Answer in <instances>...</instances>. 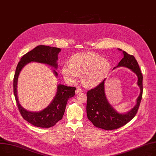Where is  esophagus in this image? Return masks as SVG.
I'll return each instance as SVG.
<instances>
[{
	"mask_svg": "<svg viewBox=\"0 0 156 156\" xmlns=\"http://www.w3.org/2000/svg\"><path fill=\"white\" fill-rule=\"evenodd\" d=\"M82 89H81L80 88H77L76 90V94H78V93H80L82 92Z\"/></svg>",
	"mask_w": 156,
	"mask_h": 156,
	"instance_id": "1",
	"label": "esophagus"
}]
</instances>
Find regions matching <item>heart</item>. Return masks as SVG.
<instances>
[{
	"label": "heart",
	"instance_id": "1",
	"mask_svg": "<svg viewBox=\"0 0 156 156\" xmlns=\"http://www.w3.org/2000/svg\"><path fill=\"white\" fill-rule=\"evenodd\" d=\"M110 64L104 57L93 53H78L73 56L70 63L62 67L64 78L75 82L79 75L86 87H94L101 83L108 74Z\"/></svg>",
	"mask_w": 156,
	"mask_h": 156
}]
</instances>
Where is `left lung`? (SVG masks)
Wrapping results in <instances>:
<instances>
[{"instance_id":"1","label":"left lung","mask_w":156,"mask_h":156,"mask_svg":"<svg viewBox=\"0 0 156 156\" xmlns=\"http://www.w3.org/2000/svg\"><path fill=\"white\" fill-rule=\"evenodd\" d=\"M120 51L122 50L118 48ZM123 58L113 69L119 67H125L133 71L138 77L137 84L140 92L136 99V105L126 113H119L108 101L105 90L104 79L96 87L91 89L87 93L86 112L89 120L98 127L106 130L117 129L129 123L134 118L138 111L142 96L143 76L139 68L138 62L132 55L123 51Z\"/></svg>"}]
</instances>
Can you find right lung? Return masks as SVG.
I'll list each match as a JSON object with an SVG mask.
<instances>
[{"label": "right lung", "instance_id": "1", "mask_svg": "<svg viewBox=\"0 0 156 156\" xmlns=\"http://www.w3.org/2000/svg\"><path fill=\"white\" fill-rule=\"evenodd\" d=\"M60 51V48H58L39 45L24 55L17 66L13 80L14 94L16 101L23 118L35 126L50 128L61 120L65 112L68 99L74 96L76 88L58 84L55 96L47 108L41 112H30L23 108L18 100L17 94L18 77L22 69L26 64L32 62L47 64L57 69L58 55ZM53 73L56 77L58 76L57 72L55 70H53Z\"/></svg>", "mask_w": 156, "mask_h": 156}]
</instances>
